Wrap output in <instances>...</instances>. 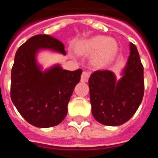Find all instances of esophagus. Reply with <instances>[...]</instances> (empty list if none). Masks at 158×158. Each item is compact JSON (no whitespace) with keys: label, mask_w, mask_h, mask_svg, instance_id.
Returning a JSON list of instances; mask_svg holds the SVG:
<instances>
[{"label":"esophagus","mask_w":158,"mask_h":158,"mask_svg":"<svg viewBox=\"0 0 158 158\" xmlns=\"http://www.w3.org/2000/svg\"><path fill=\"white\" fill-rule=\"evenodd\" d=\"M89 75H90V73L89 71H84L82 73V75H81V81L82 82H87L89 78Z\"/></svg>","instance_id":"1"}]
</instances>
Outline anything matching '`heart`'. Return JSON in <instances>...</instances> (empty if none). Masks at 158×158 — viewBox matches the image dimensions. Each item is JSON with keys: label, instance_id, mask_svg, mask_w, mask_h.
<instances>
[{"label": "heart", "instance_id": "b5f03b06", "mask_svg": "<svg viewBox=\"0 0 158 158\" xmlns=\"http://www.w3.org/2000/svg\"><path fill=\"white\" fill-rule=\"evenodd\" d=\"M118 45L113 39L104 36H95L82 44L79 52L83 54H94V62L97 65H104L109 62L116 54Z\"/></svg>", "mask_w": 158, "mask_h": 158}]
</instances>
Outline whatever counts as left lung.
<instances>
[{
    "label": "left lung",
    "mask_w": 158,
    "mask_h": 158,
    "mask_svg": "<svg viewBox=\"0 0 158 158\" xmlns=\"http://www.w3.org/2000/svg\"><path fill=\"white\" fill-rule=\"evenodd\" d=\"M129 49L130 55L118 81L108 70L96 71L89 79L93 117L104 125L118 126L129 121L142 102L144 68L135 45L130 43Z\"/></svg>",
    "instance_id": "obj_1"
}]
</instances>
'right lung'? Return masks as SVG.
Wrapping results in <instances>:
<instances>
[{
  "mask_svg": "<svg viewBox=\"0 0 158 158\" xmlns=\"http://www.w3.org/2000/svg\"><path fill=\"white\" fill-rule=\"evenodd\" d=\"M42 49L66 54L62 42L46 35L33 36L23 43L16 52L12 66L11 99L27 122L39 128H49L65 118L82 69L69 71L56 65L43 72L35 57Z\"/></svg>",
  "mask_w": 158,
  "mask_h": 158,
  "instance_id": "obj_1",
  "label": "right lung"
}]
</instances>
